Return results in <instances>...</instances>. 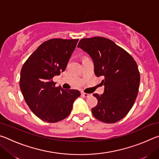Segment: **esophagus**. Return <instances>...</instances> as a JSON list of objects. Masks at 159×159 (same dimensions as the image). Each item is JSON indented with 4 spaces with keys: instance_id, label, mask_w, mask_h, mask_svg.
<instances>
[{
    "instance_id": "34e87169",
    "label": "esophagus",
    "mask_w": 159,
    "mask_h": 159,
    "mask_svg": "<svg viewBox=\"0 0 159 159\" xmlns=\"http://www.w3.org/2000/svg\"><path fill=\"white\" fill-rule=\"evenodd\" d=\"M82 95L85 98H88L91 96L90 94H88V93H82Z\"/></svg>"
}]
</instances>
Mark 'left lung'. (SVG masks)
<instances>
[{
    "label": "left lung",
    "mask_w": 159,
    "mask_h": 159,
    "mask_svg": "<svg viewBox=\"0 0 159 159\" xmlns=\"http://www.w3.org/2000/svg\"><path fill=\"white\" fill-rule=\"evenodd\" d=\"M78 48L92 58L96 76L104 78L103 94H93L98 101L92 109L93 116L107 123L121 120L138 96L140 81L138 64L130 54L106 38L81 39Z\"/></svg>",
    "instance_id": "8db88e82"
}]
</instances>
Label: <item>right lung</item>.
Here are the masks:
<instances>
[{
    "instance_id": "add662e5",
    "label": "right lung",
    "mask_w": 159,
    "mask_h": 159,
    "mask_svg": "<svg viewBox=\"0 0 159 159\" xmlns=\"http://www.w3.org/2000/svg\"><path fill=\"white\" fill-rule=\"evenodd\" d=\"M79 39H53L40 45L21 70L20 86L32 112L43 121L56 123L70 114L76 90L55 87L52 78L66 69Z\"/></svg>"
}]
</instances>
